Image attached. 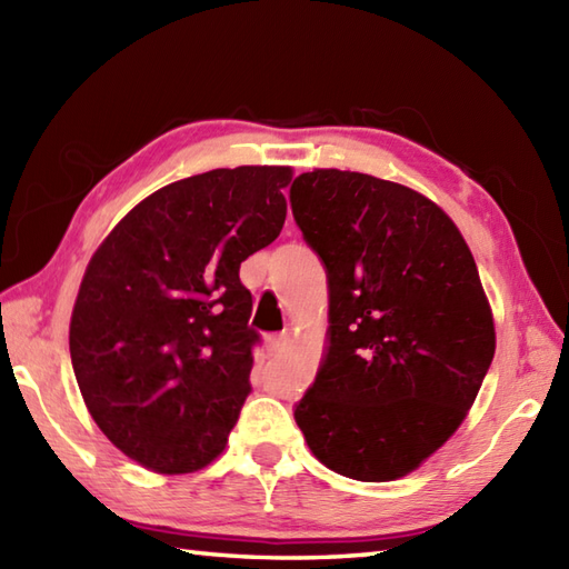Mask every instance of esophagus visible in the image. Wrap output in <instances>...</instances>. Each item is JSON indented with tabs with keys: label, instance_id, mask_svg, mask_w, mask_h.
Instances as JSON below:
<instances>
[{
	"label": "esophagus",
	"instance_id": "34e87169",
	"mask_svg": "<svg viewBox=\"0 0 569 569\" xmlns=\"http://www.w3.org/2000/svg\"><path fill=\"white\" fill-rule=\"evenodd\" d=\"M266 345H269V352L273 355V357H278V355H283L286 352V347H288V335H269L266 337Z\"/></svg>",
	"mask_w": 569,
	"mask_h": 569
}]
</instances>
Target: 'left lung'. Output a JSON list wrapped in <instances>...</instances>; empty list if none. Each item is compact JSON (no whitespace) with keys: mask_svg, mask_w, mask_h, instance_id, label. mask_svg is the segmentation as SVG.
Here are the masks:
<instances>
[{"mask_svg":"<svg viewBox=\"0 0 569 569\" xmlns=\"http://www.w3.org/2000/svg\"><path fill=\"white\" fill-rule=\"evenodd\" d=\"M291 210L330 288L328 355L298 428L337 475L406 477L452 438L497 349L475 257L432 200L367 173H300Z\"/></svg>","mask_w":569,"mask_h":569,"instance_id":"8db88e82","label":"left lung"}]
</instances>
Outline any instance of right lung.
Listing matches in <instances>:
<instances>
[{
	"label": "right lung",
	"instance_id": "right-lung-1",
	"mask_svg": "<svg viewBox=\"0 0 569 569\" xmlns=\"http://www.w3.org/2000/svg\"><path fill=\"white\" fill-rule=\"evenodd\" d=\"M288 166L190 176L141 200L88 263L70 359L92 420L161 475L224 450L251 393L259 332L239 266L286 222Z\"/></svg>",
	"mask_w": 569,
	"mask_h": 569
}]
</instances>
